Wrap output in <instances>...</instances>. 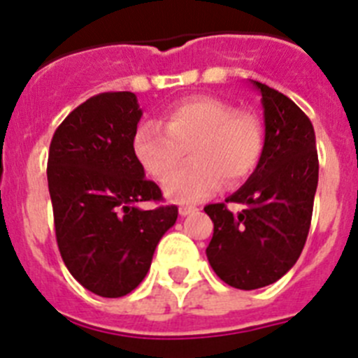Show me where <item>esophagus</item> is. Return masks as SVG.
I'll return each instance as SVG.
<instances>
[{
  "mask_svg": "<svg viewBox=\"0 0 358 358\" xmlns=\"http://www.w3.org/2000/svg\"><path fill=\"white\" fill-rule=\"evenodd\" d=\"M178 212H180V215H183V217H185V215L198 212V208H196V207H180Z\"/></svg>",
  "mask_w": 358,
  "mask_h": 358,
  "instance_id": "34e87169",
  "label": "esophagus"
}]
</instances>
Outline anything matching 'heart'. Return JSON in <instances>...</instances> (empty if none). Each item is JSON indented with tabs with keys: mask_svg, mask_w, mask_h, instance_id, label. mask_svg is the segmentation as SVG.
Wrapping results in <instances>:
<instances>
[{
	"mask_svg": "<svg viewBox=\"0 0 358 358\" xmlns=\"http://www.w3.org/2000/svg\"><path fill=\"white\" fill-rule=\"evenodd\" d=\"M262 144L259 119L212 98L178 103L166 112L164 127L146 121L134 135L135 159L157 180H165L189 150L192 162L164 183V194L176 203L207 198L223 178L228 185L243 182L255 169Z\"/></svg>",
	"mask_w": 358,
	"mask_h": 358,
	"instance_id": "b5f03b06",
	"label": "heart"
}]
</instances>
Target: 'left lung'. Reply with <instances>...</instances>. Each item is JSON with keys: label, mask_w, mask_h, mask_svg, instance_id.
Listing matches in <instances>:
<instances>
[{"label": "left lung", "mask_w": 358, "mask_h": 358, "mask_svg": "<svg viewBox=\"0 0 358 358\" xmlns=\"http://www.w3.org/2000/svg\"><path fill=\"white\" fill-rule=\"evenodd\" d=\"M251 83L262 96L264 148L255 171L227 198L246 208L231 214L224 203L205 207L214 223L208 262L224 283L243 291L275 283L299 259L320 175L310 119L282 92Z\"/></svg>", "instance_id": "obj_1"}]
</instances>
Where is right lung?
<instances>
[{
  "mask_svg": "<svg viewBox=\"0 0 358 358\" xmlns=\"http://www.w3.org/2000/svg\"><path fill=\"white\" fill-rule=\"evenodd\" d=\"M143 110L134 92L92 96L62 121L50 144L48 187L55 234L69 273L87 291L121 298L150 271L178 207L143 210L162 199L134 153Z\"/></svg>",
  "mask_w": 358,
  "mask_h": 358,
  "instance_id": "right-lung-1",
  "label": "right lung"
}]
</instances>
